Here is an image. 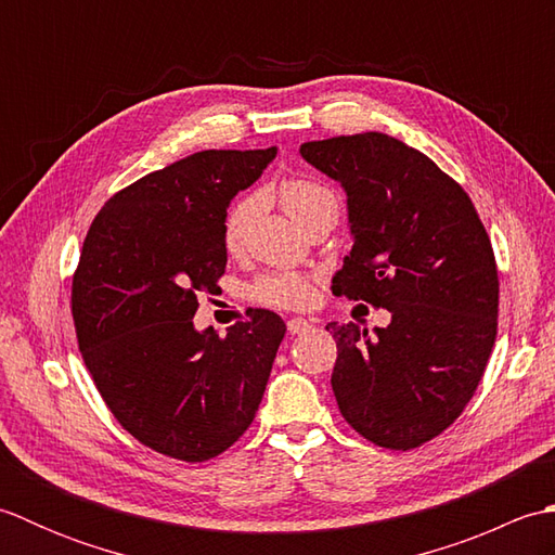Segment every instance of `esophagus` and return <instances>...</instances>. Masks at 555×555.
<instances>
[{
    "label": "esophagus",
    "mask_w": 555,
    "mask_h": 555,
    "mask_svg": "<svg viewBox=\"0 0 555 555\" xmlns=\"http://www.w3.org/2000/svg\"><path fill=\"white\" fill-rule=\"evenodd\" d=\"M288 334H293V336H300V334H308L310 328H312V322H308V320H302V317H293V320H288Z\"/></svg>",
    "instance_id": "esophagus-1"
}]
</instances>
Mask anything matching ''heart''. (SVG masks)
Wrapping results in <instances>:
<instances>
[{
  "label": "heart",
  "mask_w": 555,
  "mask_h": 555,
  "mask_svg": "<svg viewBox=\"0 0 555 555\" xmlns=\"http://www.w3.org/2000/svg\"><path fill=\"white\" fill-rule=\"evenodd\" d=\"M279 197L284 207L291 211L293 219H298L302 227L322 215V211H338V195L332 188L305 179V176H291L284 179L279 185ZM259 211V197L257 195H245L229 207L227 217H223V245H227L229 253H238L247 231H250V223L255 221ZM247 298L259 305H269V308H300V305L308 302L310 298V281L305 279L298 271H267V274H259L250 286H247Z\"/></svg>",
  "instance_id": "obj_1"
}]
</instances>
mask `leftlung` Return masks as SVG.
I'll list each match as a JSON object with an SVG mask.
<instances>
[{"mask_svg":"<svg viewBox=\"0 0 555 555\" xmlns=\"http://www.w3.org/2000/svg\"><path fill=\"white\" fill-rule=\"evenodd\" d=\"M300 155L348 193L356 245L334 293L391 312L376 336L326 324L338 410L374 446L410 451L451 427L485 376L499 328L489 233L463 185L391 135L314 140Z\"/></svg>","mask_w":555,"mask_h":555,"instance_id":"left-lung-1","label":"left lung"}]
</instances>
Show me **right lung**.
I'll return each mask as SVG.
<instances>
[{
	"label": "right lung",
	"mask_w": 555,
	"mask_h": 555,
	"mask_svg": "<svg viewBox=\"0 0 555 555\" xmlns=\"http://www.w3.org/2000/svg\"><path fill=\"white\" fill-rule=\"evenodd\" d=\"M276 147L203 150L112 195L70 284L82 362L135 439L205 463L241 439L264 396L286 324L253 310L219 336L195 332L199 293L227 271L223 217Z\"/></svg>",
	"instance_id": "obj_1"
}]
</instances>
